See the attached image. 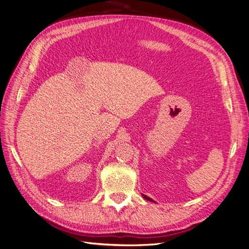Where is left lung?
Returning <instances> with one entry per match:
<instances>
[{
	"mask_svg": "<svg viewBox=\"0 0 249 249\" xmlns=\"http://www.w3.org/2000/svg\"><path fill=\"white\" fill-rule=\"evenodd\" d=\"M142 196H143V198H144V199H146V200H149V201H153V200H152L150 197H146L145 195H142Z\"/></svg>",
	"mask_w": 249,
	"mask_h": 249,
	"instance_id": "1",
	"label": "left lung"
}]
</instances>
